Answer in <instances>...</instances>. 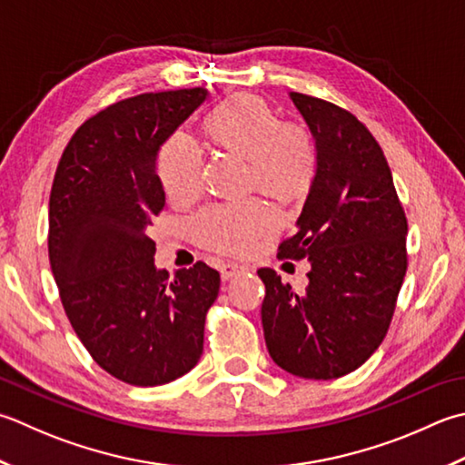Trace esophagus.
Masks as SVG:
<instances>
[{"mask_svg":"<svg viewBox=\"0 0 465 465\" xmlns=\"http://www.w3.org/2000/svg\"><path fill=\"white\" fill-rule=\"evenodd\" d=\"M220 270H222V278L230 280V278L238 276V274H242V272L248 270V266H243V263H238V262H223Z\"/></svg>","mask_w":465,"mask_h":465,"instance_id":"1","label":"esophagus"}]
</instances>
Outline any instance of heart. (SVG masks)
<instances>
[{
    "mask_svg": "<svg viewBox=\"0 0 465 465\" xmlns=\"http://www.w3.org/2000/svg\"><path fill=\"white\" fill-rule=\"evenodd\" d=\"M205 129L220 147L248 159L252 185L282 199L294 197L316 171V143L300 123H280L276 113L252 94L225 100L207 116ZM203 151L189 133L169 136L159 153V177L173 199L193 197L202 187ZM278 215L262 199L202 209L191 230L209 248L248 250L258 235L274 230Z\"/></svg>",
    "mask_w": 465,
    "mask_h": 465,
    "instance_id": "1",
    "label": "heart"
}]
</instances>
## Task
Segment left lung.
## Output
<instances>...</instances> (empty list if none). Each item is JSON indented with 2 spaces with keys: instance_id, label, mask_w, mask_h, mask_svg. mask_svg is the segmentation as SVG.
<instances>
[{
  "instance_id": "obj_1",
  "label": "left lung",
  "mask_w": 465,
  "mask_h": 465,
  "mask_svg": "<svg viewBox=\"0 0 465 465\" xmlns=\"http://www.w3.org/2000/svg\"><path fill=\"white\" fill-rule=\"evenodd\" d=\"M316 143V171L296 232L278 256L308 258L304 292L270 268L258 276L263 339L272 361L302 379H336L359 369L383 342L407 252V220L375 136L326 100L290 93Z\"/></svg>"
}]
</instances>
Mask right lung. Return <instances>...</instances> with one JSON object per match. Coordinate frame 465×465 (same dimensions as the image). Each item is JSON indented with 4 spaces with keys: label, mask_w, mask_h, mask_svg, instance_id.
<instances>
[{
    "label": "right lung",
    "mask_w": 465,
    "mask_h": 465,
    "mask_svg": "<svg viewBox=\"0 0 465 465\" xmlns=\"http://www.w3.org/2000/svg\"><path fill=\"white\" fill-rule=\"evenodd\" d=\"M205 88L121 100L80 126L50 193L48 253L72 329L100 367L134 387L183 377L203 352L220 272L154 266L151 217L165 207L159 151Z\"/></svg>",
    "instance_id": "right-lung-1"
}]
</instances>
